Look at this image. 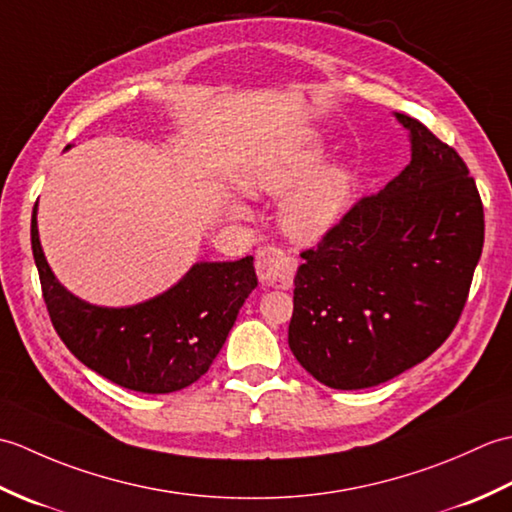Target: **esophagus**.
<instances>
[{"label":"esophagus","instance_id":"34e87169","mask_svg":"<svg viewBox=\"0 0 512 512\" xmlns=\"http://www.w3.org/2000/svg\"><path fill=\"white\" fill-rule=\"evenodd\" d=\"M295 259L288 257L284 250L275 246L262 248L257 255V275L262 284H279L286 286L295 275Z\"/></svg>","mask_w":512,"mask_h":512}]
</instances>
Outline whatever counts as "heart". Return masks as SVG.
Returning a JSON list of instances; mask_svg holds the SVG:
<instances>
[{"label":"heart","instance_id":"1","mask_svg":"<svg viewBox=\"0 0 512 512\" xmlns=\"http://www.w3.org/2000/svg\"><path fill=\"white\" fill-rule=\"evenodd\" d=\"M325 147L317 134L306 132L279 143L250 162L242 173L248 195L284 198L279 204V228L292 242L314 246L328 237L354 193V173L343 165H323ZM228 215L246 217L248 206L237 193H224Z\"/></svg>","mask_w":512,"mask_h":512}]
</instances>
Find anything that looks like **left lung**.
Masks as SVG:
<instances>
[{"label":"left lung","instance_id":"8db88e82","mask_svg":"<svg viewBox=\"0 0 512 512\" xmlns=\"http://www.w3.org/2000/svg\"><path fill=\"white\" fill-rule=\"evenodd\" d=\"M411 160L301 253L288 345L332 389H367L422 363L458 323L484 246V209L464 160L416 118Z\"/></svg>","mask_w":512,"mask_h":512}]
</instances>
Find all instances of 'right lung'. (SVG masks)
<instances>
[{"label": "right lung", "mask_w": 512, "mask_h": 512, "mask_svg": "<svg viewBox=\"0 0 512 512\" xmlns=\"http://www.w3.org/2000/svg\"><path fill=\"white\" fill-rule=\"evenodd\" d=\"M37 206L30 239L43 299L54 330L85 367L143 394H171L209 372L239 308L257 288L253 257L195 262L156 297L123 308L96 306L72 295L52 273L41 248Z\"/></svg>", "instance_id": "obj_1"}]
</instances>
